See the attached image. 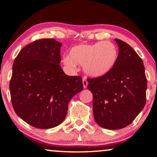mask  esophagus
Wrapping results in <instances>:
<instances>
[{
	"instance_id": "1",
	"label": "esophagus",
	"mask_w": 157,
	"mask_h": 157,
	"mask_svg": "<svg viewBox=\"0 0 157 157\" xmlns=\"http://www.w3.org/2000/svg\"><path fill=\"white\" fill-rule=\"evenodd\" d=\"M82 83H83L84 88H86L87 85H88V82L86 81V78H85V77L83 78V80H82Z\"/></svg>"
}]
</instances>
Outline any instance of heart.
Instances as JSON below:
<instances>
[{
	"instance_id": "heart-1",
	"label": "heart",
	"mask_w": 157,
	"mask_h": 157,
	"mask_svg": "<svg viewBox=\"0 0 157 157\" xmlns=\"http://www.w3.org/2000/svg\"><path fill=\"white\" fill-rule=\"evenodd\" d=\"M118 56V49L113 43L109 41H99L73 46L69 56L63 58V63L71 69H75L77 63L83 64V69L87 75L98 78L112 70Z\"/></svg>"
}]
</instances>
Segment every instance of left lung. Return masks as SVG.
<instances>
[{
  "mask_svg": "<svg viewBox=\"0 0 157 157\" xmlns=\"http://www.w3.org/2000/svg\"><path fill=\"white\" fill-rule=\"evenodd\" d=\"M119 51L110 72L88 78L95 121L103 128L119 129L131 124L145 107L147 78L143 62L132 48L115 39Z\"/></svg>",
  "mask_w": 157,
  "mask_h": 157,
  "instance_id": "1",
  "label": "left lung"
}]
</instances>
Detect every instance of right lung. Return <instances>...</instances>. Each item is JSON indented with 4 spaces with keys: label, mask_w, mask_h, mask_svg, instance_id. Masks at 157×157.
Returning a JSON list of instances; mask_svg holds the SVG:
<instances>
[{
    "label": "right lung",
    "mask_w": 157,
    "mask_h": 157,
    "mask_svg": "<svg viewBox=\"0 0 157 157\" xmlns=\"http://www.w3.org/2000/svg\"><path fill=\"white\" fill-rule=\"evenodd\" d=\"M62 44L42 39L27 45L14 59L10 90L16 113L39 129L59 125L68 103L83 89L82 78L68 76L59 63Z\"/></svg>",
    "instance_id": "right-lung-1"
}]
</instances>
